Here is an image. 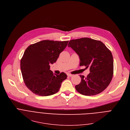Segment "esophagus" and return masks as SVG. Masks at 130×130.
<instances>
[{
	"instance_id": "obj_1",
	"label": "esophagus",
	"mask_w": 130,
	"mask_h": 130,
	"mask_svg": "<svg viewBox=\"0 0 130 130\" xmlns=\"http://www.w3.org/2000/svg\"><path fill=\"white\" fill-rule=\"evenodd\" d=\"M67 76H73V74H70V73H67Z\"/></svg>"
}]
</instances>
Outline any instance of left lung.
I'll list each match as a JSON object with an SVG mask.
<instances>
[{"mask_svg":"<svg viewBox=\"0 0 130 130\" xmlns=\"http://www.w3.org/2000/svg\"><path fill=\"white\" fill-rule=\"evenodd\" d=\"M68 46L78 55L79 66L90 68V72L87 77L79 75L81 82L75 86L76 91L87 96L103 92L113 75V58L111 51L102 42L89 38L71 40Z\"/></svg>","mask_w":130,"mask_h":130,"instance_id":"obj_1","label":"left lung"}]
</instances>
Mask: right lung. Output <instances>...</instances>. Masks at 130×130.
I'll return each instance as SVG.
<instances>
[{"label":"right lung","instance_id":"right-lung-1","mask_svg":"<svg viewBox=\"0 0 130 130\" xmlns=\"http://www.w3.org/2000/svg\"><path fill=\"white\" fill-rule=\"evenodd\" d=\"M69 41L43 40L30 45L20 61V68L26 87L34 94L49 96L57 93L67 75L54 74L50 64L55 63Z\"/></svg>","mask_w":130,"mask_h":130}]
</instances>
